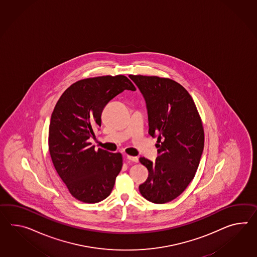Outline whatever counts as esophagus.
<instances>
[{
  "instance_id": "1",
  "label": "esophagus",
  "mask_w": 257,
  "mask_h": 257,
  "mask_svg": "<svg viewBox=\"0 0 257 257\" xmlns=\"http://www.w3.org/2000/svg\"><path fill=\"white\" fill-rule=\"evenodd\" d=\"M127 160H129V161H132V162H134V163H138V157H134L130 156V155H127Z\"/></svg>"
}]
</instances>
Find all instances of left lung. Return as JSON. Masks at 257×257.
<instances>
[{
  "label": "left lung",
  "instance_id": "1",
  "mask_svg": "<svg viewBox=\"0 0 257 257\" xmlns=\"http://www.w3.org/2000/svg\"><path fill=\"white\" fill-rule=\"evenodd\" d=\"M144 95L149 134L158 135L155 163L141 157L149 177L139 186L145 199L163 204L175 200L194 178L204 148V130L194 101L180 83L158 76L130 75Z\"/></svg>",
  "mask_w": 257,
  "mask_h": 257
}]
</instances>
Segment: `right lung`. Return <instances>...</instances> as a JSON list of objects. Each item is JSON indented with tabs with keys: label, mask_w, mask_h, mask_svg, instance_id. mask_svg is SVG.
Listing matches in <instances>:
<instances>
[{
	"label": "right lung",
	"mask_w": 257,
	"mask_h": 257,
	"mask_svg": "<svg viewBox=\"0 0 257 257\" xmlns=\"http://www.w3.org/2000/svg\"><path fill=\"white\" fill-rule=\"evenodd\" d=\"M124 90L136 91L124 75L86 78L72 83L51 116L48 147L57 174L75 199L85 203L105 200L122 167V155L98 149L89 141L101 126V113Z\"/></svg>",
	"instance_id": "right-lung-1"
}]
</instances>
